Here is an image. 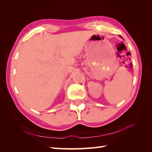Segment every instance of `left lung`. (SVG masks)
Instances as JSON below:
<instances>
[{
	"label": "left lung",
	"instance_id": "8db88e82",
	"mask_svg": "<svg viewBox=\"0 0 152 152\" xmlns=\"http://www.w3.org/2000/svg\"><path fill=\"white\" fill-rule=\"evenodd\" d=\"M121 38H122V37H121Z\"/></svg>",
	"mask_w": 152,
	"mask_h": 152
}]
</instances>
